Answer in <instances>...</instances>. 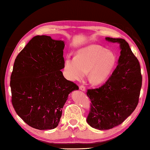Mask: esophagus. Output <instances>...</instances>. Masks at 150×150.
Here are the masks:
<instances>
[{
	"mask_svg": "<svg viewBox=\"0 0 150 150\" xmlns=\"http://www.w3.org/2000/svg\"><path fill=\"white\" fill-rule=\"evenodd\" d=\"M79 89H80V90H81V91H85V90H86L85 86L82 85L79 86Z\"/></svg>",
	"mask_w": 150,
	"mask_h": 150,
	"instance_id": "obj_1",
	"label": "esophagus"
}]
</instances>
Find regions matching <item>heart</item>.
<instances>
[{
    "instance_id": "1",
    "label": "heart",
    "mask_w": 150,
    "mask_h": 150,
    "mask_svg": "<svg viewBox=\"0 0 150 150\" xmlns=\"http://www.w3.org/2000/svg\"><path fill=\"white\" fill-rule=\"evenodd\" d=\"M117 63L115 54L100 45H89L77 51L75 57L65 59L63 69L69 81H79L88 71L93 84L105 82L114 70Z\"/></svg>"
}]
</instances>
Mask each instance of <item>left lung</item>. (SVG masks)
<instances>
[{"instance_id": "obj_1", "label": "left lung", "mask_w": 150, "mask_h": 150, "mask_svg": "<svg viewBox=\"0 0 150 150\" xmlns=\"http://www.w3.org/2000/svg\"><path fill=\"white\" fill-rule=\"evenodd\" d=\"M120 44L118 65L101 87L88 89L91 108L87 122L98 130H109L124 122L139 103L142 76L140 64L124 39L106 38Z\"/></svg>"}]
</instances>
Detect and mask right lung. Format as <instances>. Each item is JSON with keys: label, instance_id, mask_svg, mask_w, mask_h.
I'll use <instances>...</instances> for the list:
<instances>
[{"label": "right lung", "instance_id": "right-lung-1", "mask_svg": "<svg viewBox=\"0 0 150 150\" xmlns=\"http://www.w3.org/2000/svg\"><path fill=\"white\" fill-rule=\"evenodd\" d=\"M64 46L63 41L50 36H35L14 62L10 81L12 105L32 128H56L69 93L79 89L61 71Z\"/></svg>", "mask_w": 150, "mask_h": 150}]
</instances>
